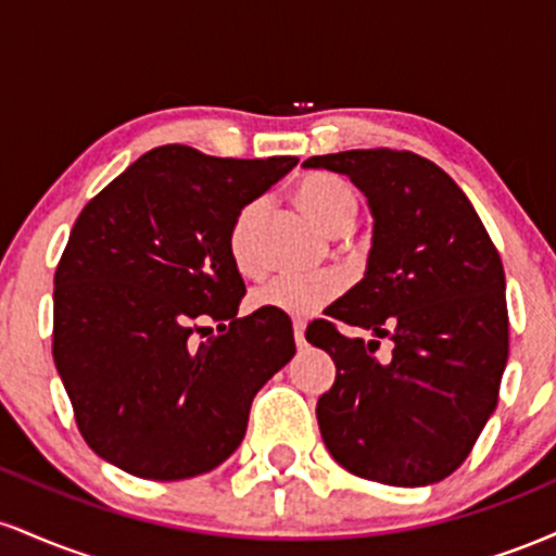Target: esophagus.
<instances>
[{
    "label": "esophagus",
    "instance_id": "obj_1",
    "mask_svg": "<svg viewBox=\"0 0 556 556\" xmlns=\"http://www.w3.org/2000/svg\"><path fill=\"white\" fill-rule=\"evenodd\" d=\"M295 344L300 350L305 348V324L303 321H295Z\"/></svg>",
    "mask_w": 556,
    "mask_h": 556
}]
</instances>
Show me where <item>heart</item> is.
Returning <instances> with one entry per match:
<instances>
[{
	"label": "heart",
	"mask_w": 556,
	"mask_h": 556,
	"mask_svg": "<svg viewBox=\"0 0 556 556\" xmlns=\"http://www.w3.org/2000/svg\"><path fill=\"white\" fill-rule=\"evenodd\" d=\"M295 201L311 222L324 232L334 235L337 229L353 227L358 214V198L348 180L329 172H311L295 188ZM264 212V203L253 201L242 206L229 227V256L240 271L256 269V225ZM342 290V279L331 274H277L261 282L251 292L253 308L277 311V314L305 318L314 316L331 303Z\"/></svg>",
	"instance_id": "obj_1"
}]
</instances>
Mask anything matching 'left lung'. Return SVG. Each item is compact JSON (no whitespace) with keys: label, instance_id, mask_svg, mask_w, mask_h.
<instances>
[{"label":"left lung","instance_id":"left-lung-1","mask_svg":"<svg viewBox=\"0 0 556 556\" xmlns=\"http://www.w3.org/2000/svg\"><path fill=\"white\" fill-rule=\"evenodd\" d=\"M308 169L348 175L374 216L366 274L305 329L337 379L318 397L321 439L350 473L429 486L455 473L496 407L507 366L502 258L468 195L410 151H340ZM334 320L368 328L344 338ZM392 339L389 362L372 355Z\"/></svg>","mask_w":556,"mask_h":556}]
</instances>
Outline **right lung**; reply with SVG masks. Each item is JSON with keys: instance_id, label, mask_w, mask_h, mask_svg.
I'll list each match as a JSON object with an SVG mask.
<instances>
[{"instance_id": "1", "label": "right lung", "mask_w": 556, "mask_h": 556, "mask_svg": "<svg viewBox=\"0 0 556 556\" xmlns=\"http://www.w3.org/2000/svg\"><path fill=\"white\" fill-rule=\"evenodd\" d=\"M295 164L162 146L80 212L54 274L52 350L83 439L106 463L182 481L240 446L295 337L277 311L238 316L245 285L227 238ZM201 320L220 334L195 343Z\"/></svg>"}]
</instances>
